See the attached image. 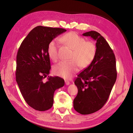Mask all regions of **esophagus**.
Returning a JSON list of instances; mask_svg holds the SVG:
<instances>
[{
	"label": "esophagus",
	"mask_w": 133,
	"mask_h": 133,
	"mask_svg": "<svg viewBox=\"0 0 133 133\" xmlns=\"http://www.w3.org/2000/svg\"><path fill=\"white\" fill-rule=\"evenodd\" d=\"M65 84L66 85H69L70 84V82H68V81H67V80H65Z\"/></svg>",
	"instance_id": "esophagus-1"
}]
</instances>
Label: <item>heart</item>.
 Instances as JSON below:
<instances>
[{
  "instance_id": "obj_1",
  "label": "heart",
  "mask_w": 133,
  "mask_h": 133,
  "mask_svg": "<svg viewBox=\"0 0 133 133\" xmlns=\"http://www.w3.org/2000/svg\"><path fill=\"white\" fill-rule=\"evenodd\" d=\"M60 41L73 50L71 61H62L55 65L53 71L55 75L65 79H69L79 70V65L82 67L88 66L94 60L96 47L94 43L85 41L75 32L68 33L60 38ZM58 43L56 40H52L48 44L47 53L49 58L56 62L58 58Z\"/></svg>"
}]
</instances>
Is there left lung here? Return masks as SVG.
Instances as JSON below:
<instances>
[{
	"instance_id": "1",
	"label": "left lung",
	"mask_w": 133,
	"mask_h": 133,
	"mask_svg": "<svg viewBox=\"0 0 133 133\" xmlns=\"http://www.w3.org/2000/svg\"><path fill=\"white\" fill-rule=\"evenodd\" d=\"M83 35L96 41L94 60L74 82L78 92L73 102L74 108L79 113L87 115L98 111L106 103L117 72L115 55L104 37L95 31L86 32Z\"/></svg>"
}]
</instances>
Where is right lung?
<instances>
[{"label":"right lung","mask_w":133,"mask_h":133,"mask_svg":"<svg viewBox=\"0 0 133 133\" xmlns=\"http://www.w3.org/2000/svg\"><path fill=\"white\" fill-rule=\"evenodd\" d=\"M66 31L63 28L38 26L29 32L19 48L16 81L25 101L35 110L50 109L55 90L64 85V80L59 76H48L46 82L43 79L51 69L48 44Z\"/></svg>","instance_id":"add662e5"}]
</instances>
